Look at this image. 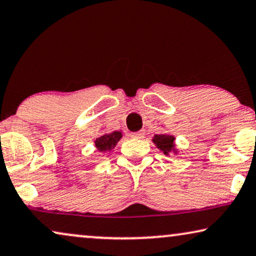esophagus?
Returning a JSON list of instances; mask_svg holds the SVG:
<instances>
[{"mask_svg":"<svg viewBox=\"0 0 256 256\" xmlns=\"http://www.w3.org/2000/svg\"><path fill=\"white\" fill-rule=\"evenodd\" d=\"M146 132L144 130H140V132H132V136L134 138H144Z\"/></svg>","mask_w":256,"mask_h":256,"instance_id":"34e87169","label":"esophagus"}]
</instances>
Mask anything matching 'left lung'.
I'll return each mask as SVG.
<instances>
[{
    "instance_id": "obj_1",
    "label": "left lung",
    "mask_w": 256,
    "mask_h": 256,
    "mask_svg": "<svg viewBox=\"0 0 256 256\" xmlns=\"http://www.w3.org/2000/svg\"><path fill=\"white\" fill-rule=\"evenodd\" d=\"M152 141L157 146V148L162 150L166 155H168L171 150H174V136L164 135V134L155 135V138H154Z\"/></svg>"
}]
</instances>
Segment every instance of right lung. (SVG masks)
<instances>
[{
	"instance_id": "right-lung-1",
	"label": "right lung",
	"mask_w": 256,
	"mask_h": 256,
	"mask_svg": "<svg viewBox=\"0 0 256 256\" xmlns=\"http://www.w3.org/2000/svg\"><path fill=\"white\" fill-rule=\"evenodd\" d=\"M122 134L120 132H113L110 134H106L101 138L96 140V146L101 152H110L112 149L116 146V143L120 141Z\"/></svg>"
}]
</instances>
